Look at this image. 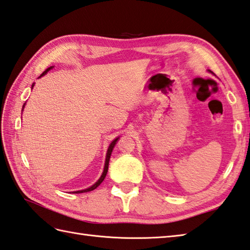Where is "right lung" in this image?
<instances>
[{"label":"right lung","instance_id":"add662e5","mask_svg":"<svg viewBox=\"0 0 250 250\" xmlns=\"http://www.w3.org/2000/svg\"><path fill=\"white\" fill-rule=\"evenodd\" d=\"M54 67V66H50V67H48L47 68V70L42 74V75L40 76V78L42 77V76H44L45 74H47V72L48 71H50L51 68ZM34 87V83L32 84V88ZM25 104V103H24ZM24 104H23V107H24ZM23 107H22V109H23ZM119 140V137H117V139H115L113 142L110 143V145H109V147H108V149H107V153H106V159H105V164H104V171H103V173H102V175H101V177L99 178V180L95 184H93L91 187H89V188H87V189H84V190H78V191H74L73 193H83V192H89V191H92V190H94L95 188H98L99 186L101 185V183L103 182L104 180V178H105V176H106V174H107V171H108V163H109V159H110V155H111V151H113V149H114V147H115V145H116V143H117V141Z\"/></svg>","mask_w":250,"mask_h":250}]
</instances>
